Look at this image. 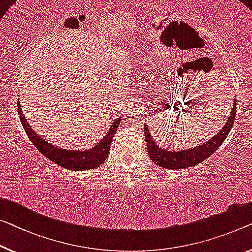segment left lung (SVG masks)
I'll use <instances>...</instances> for the list:
<instances>
[{"label": "left lung", "instance_id": "left-lung-1", "mask_svg": "<svg viewBox=\"0 0 252 252\" xmlns=\"http://www.w3.org/2000/svg\"><path fill=\"white\" fill-rule=\"evenodd\" d=\"M236 113V100H233V106L230 112L226 123L223 126L215 136H213L205 144H201L198 147H192L189 149H179L171 150L167 148H162L157 142L154 140L152 133L149 132L148 126L144 125V133L145 139L147 142L148 155L155 164L159 165L160 167L168 168V170H181V168L191 167L193 165L204 162L208 157L214 154L223 144L226 139L227 134L233 126Z\"/></svg>", "mask_w": 252, "mask_h": 252}]
</instances>
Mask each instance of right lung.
<instances>
[{
	"label": "right lung",
	"mask_w": 252,
	"mask_h": 252,
	"mask_svg": "<svg viewBox=\"0 0 252 252\" xmlns=\"http://www.w3.org/2000/svg\"><path fill=\"white\" fill-rule=\"evenodd\" d=\"M18 115L20 119L21 125L27 133L30 141L35 145V147L39 150L43 155L52 162L60 165L61 167H64L66 170L71 171H87L100 166L105 159L107 158L108 153H110L111 144L113 140V137L118 130L120 122L122 121V116L116 118L111 123V126L108 127L107 132L104 134V137L100 139V141L97 142L92 148L86 150H71L64 149L54 146L51 142H48L43 139L39 134L33 131L27 122V119L25 118L22 113L20 100L18 99Z\"/></svg>",
	"instance_id": "right-lung-1"
}]
</instances>
